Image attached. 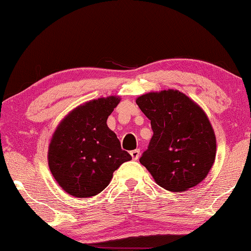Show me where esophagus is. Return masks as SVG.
Returning a JSON list of instances; mask_svg holds the SVG:
<instances>
[{
  "mask_svg": "<svg viewBox=\"0 0 251 251\" xmlns=\"http://www.w3.org/2000/svg\"><path fill=\"white\" fill-rule=\"evenodd\" d=\"M139 155H140V150H133L131 151V156L133 160H138Z\"/></svg>",
  "mask_w": 251,
  "mask_h": 251,
  "instance_id": "esophagus-1",
  "label": "esophagus"
}]
</instances>
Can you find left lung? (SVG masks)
<instances>
[{
  "instance_id": "1",
  "label": "left lung",
  "mask_w": 251,
  "mask_h": 251,
  "mask_svg": "<svg viewBox=\"0 0 251 251\" xmlns=\"http://www.w3.org/2000/svg\"><path fill=\"white\" fill-rule=\"evenodd\" d=\"M137 105L151 120L153 137L140 156L155 182L170 192L200 183L213 167L216 139L206 113L176 90L150 92Z\"/></svg>"
}]
</instances>
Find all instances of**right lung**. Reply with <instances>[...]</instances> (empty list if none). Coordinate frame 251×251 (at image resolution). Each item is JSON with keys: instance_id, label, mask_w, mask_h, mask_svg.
<instances>
[{"instance_id": "add662e5", "label": "right lung", "mask_w": 251, "mask_h": 251, "mask_svg": "<svg viewBox=\"0 0 251 251\" xmlns=\"http://www.w3.org/2000/svg\"><path fill=\"white\" fill-rule=\"evenodd\" d=\"M119 101L111 96L85 102L70 112L53 133L48 153L49 168L70 195H97L106 188L113 172L132 159L106 124Z\"/></svg>"}]
</instances>
